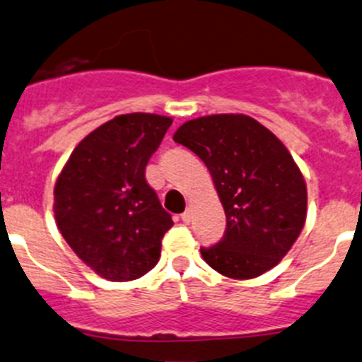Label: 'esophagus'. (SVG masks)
<instances>
[{"label": "esophagus", "instance_id": "obj_1", "mask_svg": "<svg viewBox=\"0 0 362 362\" xmlns=\"http://www.w3.org/2000/svg\"><path fill=\"white\" fill-rule=\"evenodd\" d=\"M180 219L184 221L185 224H189V223H191V219H192V214H191V210H189V209L185 210V212L182 214V216H180Z\"/></svg>", "mask_w": 362, "mask_h": 362}]
</instances>
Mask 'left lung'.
Instances as JSON below:
<instances>
[{
  "label": "left lung",
  "instance_id": "1",
  "mask_svg": "<svg viewBox=\"0 0 362 362\" xmlns=\"http://www.w3.org/2000/svg\"><path fill=\"white\" fill-rule=\"evenodd\" d=\"M205 163L226 214L223 238L203 259L231 279L258 278L278 265L300 235L308 192L286 146L245 115L185 122L173 136Z\"/></svg>",
  "mask_w": 362,
  "mask_h": 362
}]
</instances>
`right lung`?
Listing matches in <instances>:
<instances>
[{"label": "right lung", "mask_w": 362, "mask_h": 362, "mask_svg": "<svg viewBox=\"0 0 362 362\" xmlns=\"http://www.w3.org/2000/svg\"><path fill=\"white\" fill-rule=\"evenodd\" d=\"M171 124L160 115H120L74 148L56 180V224L104 279L132 281L159 262L160 240L173 221L145 170Z\"/></svg>", "instance_id": "1"}]
</instances>
